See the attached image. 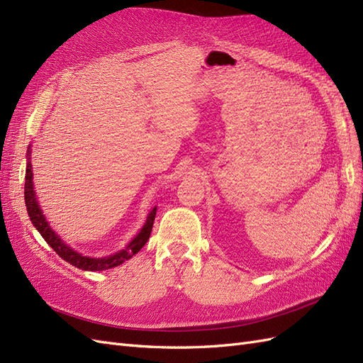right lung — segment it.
<instances>
[{
	"instance_id": "1",
	"label": "right lung",
	"mask_w": 363,
	"mask_h": 363,
	"mask_svg": "<svg viewBox=\"0 0 363 363\" xmlns=\"http://www.w3.org/2000/svg\"><path fill=\"white\" fill-rule=\"evenodd\" d=\"M30 152H31V150L28 148V151H27L28 162H27V168H26V186H24L26 206H27L30 221L33 223V225L36 227L40 236L45 239V242L54 251H56L63 260H67L68 263H71L72 267L84 269V271H104V269L115 268V267L121 265V263H124L125 260L131 259L142 247L147 244V240L150 239V235H151L152 224H155L157 207H152V211L147 216V221H145L144 227H142L140 232L133 239H131V242L124 250H121L108 257H101V259L87 257V256L80 255V252L75 251L74 248H71L68 244H65L60 239V236L54 233V230L50 227L45 216L42 215L39 203L36 200V194H35V189H33V169H31V162H30V159H31Z\"/></svg>"
}]
</instances>
